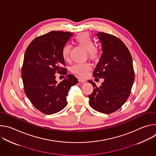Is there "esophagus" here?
I'll use <instances>...</instances> for the list:
<instances>
[{"label": "esophagus", "mask_w": 156, "mask_h": 156, "mask_svg": "<svg viewBox=\"0 0 156 156\" xmlns=\"http://www.w3.org/2000/svg\"><path fill=\"white\" fill-rule=\"evenodd\" d=\"M78 80L79 82H81V83H84V81H86L85 79H83V78H78Z\"/></svg>", "instance_id": "34e87169"}]
</instances>
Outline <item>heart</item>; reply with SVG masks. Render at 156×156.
<instances>
[{
	"mask_svg": "<svg viewBox=\"0 0 156 156\" xmlns=\"http://www.w3.org/2000/svg\"><path fill=\"white\" fill-rule=\"evenodd\" d=\"M75 42L78 45L83 47L87 52L88 55L92 59H96L99 55V50L95 48V43L90 34L87 33H81L75 37ZM72 47L69 44H66L62 49V57L65 61L70 60ZM91 70V65L89 63L76 64L72 66V72L80 76H86Z\"/></svg>",
	"mask_w": 156,
	"mask_h": 156,
	"instance_id": "b5f03b06",
	"label": "heart"
}]
</instances>
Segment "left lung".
<instances>
[{
    "instance_id": "1",
    "label": "left lung",
    "mask_w": 156,
    "mask_h": 156,
    "mask_svg": "<svg viewBox=\"0 0 156 156\" xmlns=\"http://www.w3.org/2000/svg\"><path fill=\"white\" fill-rule=\"evenodd\" d=\"M102 45V54L93 72L94 77L104 78L99 87L89 80L94 90L89 95V104L103 114L119 109L128 98L135 81L133 60L125 44L118 37L102 32L96 34Z\"/></svg>"
}]
</instances>
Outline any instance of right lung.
Instances as JSON below:
<instances>
[{
	"instance_id": "obj_1",
	"label": "right lung",
	"mask_w": 156,
	"mask_h": 156,
	"mask_svg": "<svg viewBox=\"0 0 156 156\" xmlns=\"http://www.w3.org/2000/svg\"><path fill=\"white\" fill-rule=\"evenodd\" d=\"M73 33L51 31L35 38L27 48L21 69L25 93L32 104L41 112L51 115L62 110L67 105L66 97L77 78L68 75L60 83L55 73L66 69L62 51Z\"/></svg>"
}]
</instances>
